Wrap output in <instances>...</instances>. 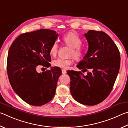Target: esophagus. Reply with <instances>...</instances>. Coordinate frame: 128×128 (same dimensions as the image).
<instances>
[{"instance_id":"obj_1","label":"esophagus","mask_w":128,"mask_h":128,"mask_svg":"<svg viewBox=\"0 0 128 128\" xmlns=\"http://www.w3.org/2000/svg\"><path fill=\"white\" fill-rule=\"evenodd\" d=\"M62 74H66V70H65V69H62Z\"/></svg>"}]
</instances>
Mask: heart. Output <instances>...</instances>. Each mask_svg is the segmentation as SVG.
<instances>
[{"mask_svg":"<svg viewBox=\"0 0 128 128\" xmlns=\"http://www.w3.org/2000/svg\"><path fill=\"white\" fill-rule=\"evenodd\" d=\"M65 45L70 47L69 56H73L77 61H80L84 58V54L81 46L82 41L80 36L74 32H69L64 34L62 38ZM59 51L58 43L55 42L50 48V54L52 56H56ZM74 58H70L69 59L58 58L52 62V66L60 68L67 69L74 62Z\"/></svg>","mask_w":128,"mask_h":128,"instance_id":"heart-1","label":"heart"}]
</instances>
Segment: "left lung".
<instances>
[{"label":"left lung","mask_w":128,"mask_h":128,"mask_svg":"<svg viewBox=\"0 0 128 128\" xmlns=\"http://www.w3.org/2000/svg\"><path fill=\"white\" fill-rule=\"evenodd\" d=\"M85 36L88 51L77 66L82 72L88 71L87 74L74 70H68L67 74L73 98L82 104L94 106L111 93L120 69V55L115 43L104 32L90 30Z\"/></svg>","instance_id":"left-lung-1"}]
</instances>
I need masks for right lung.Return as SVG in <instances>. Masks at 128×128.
I'll use <instances>...</instances> for the list:
<instances>
[{
	"label": "right lung",
	"mask_w": 128,
	"mask_h": 128,
	"mask_svg": "<svg viewBox=\"0 0 128 128\" xmlns=\"http://www.w3.org/2000/svg\"><path fill=\"white\" fill-rule=\"evenodd\" d=\"M58 36L54 30L41 29L21 34L10 47L7 70L10 84L15 92L30 105L45 104L55 95L62 69L54 66L38 73L36 69L51 66L50 48Z\"/></svg>",
	"instance_id": "right-lung-1"
}]
</instances>
